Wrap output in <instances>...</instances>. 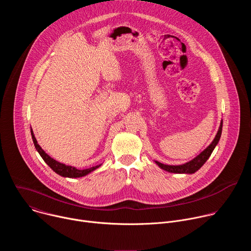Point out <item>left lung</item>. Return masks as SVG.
Here are the masks:
<instances>
[{"label": "left lung", "mask_w": 251, "mask_h": 251, "mask_svg": "<svg viewBox=\"0 0 251 251\" xmlns=\"http://www.w3.org/2000/svg\"><path fill=\"white\" fill-rule=\"evenodd\" d=\"M222 131H223V120L221 122V126L220 129L218 131V134L216 135V138L213 139V141L211 142V144L205 149L203 150L199 156H197L195 159H193L192 161L183 164V165H178V166H172V165H164L158 161H155L156 164L163 170L170 172V173H176V174H194L195 172H197L199 169L201 168V166L206 162V160L209 158V156L211 155L213 149L216 148V146L218 145V143L221 139L222 136Z\"/></svg>", "instance_id": "1"}]
</instances>
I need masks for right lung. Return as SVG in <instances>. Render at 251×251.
<instances>
[{"label": "right lung", "mask_w": 251, "mask_h": 251, "mask_svg": "<svg viewBox=\"0 0 251 251\" xmlns=\"http://www.w3.org/2000/svg\"><path fill=\"white\" fill-rule=\"evenodd\" d=\"M31 133V138H32V141H33V144H34V147L35 149H37V151L39 152V154L41 155V157L44 159V161L52 169V171H54L56 174H58L59 176H66V177H80V176H86L87 174L91 173L92 171L96 170L97 168H99L101 166L100 165H97V166H94V167H91L89 169H84V170H78L75 167H71V166H67V165H64V164H61L55 160H53L52 158H50L43 149L42 147L38 144V141L37 139H35L34 135H33V132L32 130L30 131Z\"/></svg>", "instance_id": "obj_1"}]
</instances>
